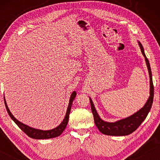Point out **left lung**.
Segmentation results:
<instances>
[{
  "mask_svg": "<svg viewBox=\"0 0 160 160\" xmlns=\"http://www.w3.org/2000/svg\"><path fill=\"white\" fill-rule=\"evenodd\" d=\"M138 42V45L141 48V52L143 54L145 61L147 66L148 74H149V79H150V92H149V98L147 100V101L144 105L143 108H141L137 112L133 113L132 115L130 117L124 118V119L118 120L114 122H108L102 120L96 111L94 106L92 100L89 98V101H90L92 112L94 116V121H95V125L98 128V130L102 134L107 135H113V136H124V135H128L131 133L136 130L141 125L147 117L148 112L150 111V109L152 108L153 103V99H154V85L152 82V71H151V67L148 60L146 58L144 49L142 44L140 41Z\"/></svg>",
  "mask_w": 160,
  "mask_h": 160,
  "instance_id": "obj_1",
  "label": "left lung"
}]
</instances>
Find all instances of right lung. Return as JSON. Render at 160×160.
I'll return each mask as SVG.
<instances>
[{
    "mask_svg": "<svg viewBox=\"0 0 160 160\" xmlns=\"http://www.w3.org/2000/svg\"><path fill=\"white\" fill-rule=\"evenodd\" d=\"M76 96V92L75 91H73L71 94V97H70L68 106L66 114L65 116L64 119L62 120V122H61L58 127H56L55 128L52 129V130H39V129L31 128V127L26 125V124H23L22 122H19V120H17L16 118L12 115V113H11L9 109H8V107L6 102L5 97H4V102H5L6 108L8 111V115L10 116V117L12 118L13 121L17 124V126H18L26 135H28L30 138H34V139H49V138H53L60 136V135L62 133L63 131L65 130V129L66 128L68 124V122L69 114H70V112H71L72 103H73V100L75 99Z\"/></svg>",
    "mask_w": 160,
    "mask_h": 160,
    "instance_id": "right-lung-1",
    "label": "right lung"
}]
</instances>
